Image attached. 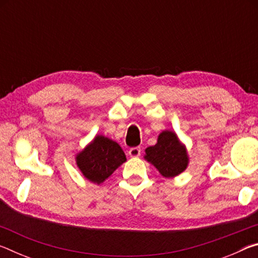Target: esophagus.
Segmentation results:
<instances>
[{"instance_id":"1","label":"esophagus","mask_w":258,"mask_h":258,"mask_svg":"<svg viewBox=\"0 0 258 258\" xmlns=\"http://www.w3.org/2000/svg\"><path fill=\"white\" fill-rule=\"evenodd\" d=\"M128 155L131 157H139L140 155H141V149H140V148H138V147L131 148V149L128 150Z\"/></svg>"}]
</instances>
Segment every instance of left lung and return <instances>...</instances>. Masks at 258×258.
I'll return each mask as SVG.
<instances>
[{
    "label": "left lung",
    "mask_w": 258,
    "mask_h": 258,
    "mask_svg": "<svg viewBox=\"0 0 258 258\" xmlns=\"http://www.w3.org/2000/svg\"><path fill=\"white\" fill-rule=\"evenodd\" d=\"M145 159L154 165L161 175L172 178L184 172L189 165L185 146L175 132L165 130L158 135L157 143L146 149Z\"/></svg>",
    "instance_id": "1"
}]
</instances>
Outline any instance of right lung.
<instances>
[{
  "label": "right lung",
  "instance_id": "1",
  "mask_svg": "<svg viewBox=\"0 0 258 258\" xmlns=\"http://www.w3.org/2000/svg\"><path fill=\"white\" fill-rule=\"evenodd\" d=\"M75 160L86 180L99 185L125 163L126 156L118 143L98 134L78 152Z\"/></svg>",
  "mask_w": 258,
  "mask_h": 258
}]
</instances>
